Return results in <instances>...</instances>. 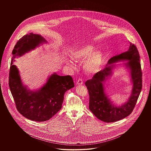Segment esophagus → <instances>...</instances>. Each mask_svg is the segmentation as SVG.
I'll use <instances>...</instances> for the list:
<instances>
[{"label": "esophagus", "mask_w": 151, "mask_h": 151, "mask_svg": "<svg viewBox=\"0 0 151 151\" xmlns=\"http://www.w3.org/2000/svg\"><path fill=\"white\" fill-rule=\"evenodd\" d=\"M77 84L78 85H82L83 84V81L81 79H80L79 78L78 80H77Z\"/></svg>", "instance_id": "1"}]
</instances>
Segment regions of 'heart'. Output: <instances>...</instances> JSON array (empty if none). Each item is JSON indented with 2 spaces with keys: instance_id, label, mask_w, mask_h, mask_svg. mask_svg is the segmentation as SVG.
I'll return each mask as SVG.
<instances>
[{
  "instance_id": "obj_1",
  "label": "heart",
  "mask_w": 151,
  "mask_h": 151,
  "mask_svg": "<svg viewBox=\"0 0 151 151\" xmlns=\"http://www.w3.org/2000/svg\"><path fill=\"white\" fill-rule=\"evenodd\" d=\"M95 47L92 45H86L79 47L72 52V58L76 60L86 59L84 67L88 72H94L100 67L102 55L100 51H95Z\"/></svg>"
}]
</instances>
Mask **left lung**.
I'll use <instances>...</instances> for the list:
<instances>
[{
	"instance_id": "1",
	"label": "left lung",
	"mask_w": 151,
	"mask_h": 151,
	"mask_svg": "<svg viewBox=\"0 0 151 151\" xmlns=\"http://www.w3.org/2000/svg\"><path fill=\"white\" fill-rule=\"evenodd\" d=\"M122 60H129L127 63L131 71L133 88L131 96L125 104L121 106L113 105L104 92L103 81L111 73V67H106L97 72L92 79L87 80L85 85L89 95V108L98 119L103 122H114L129 116L135 108L142 88V72L140 55L136 46L130 43L129 49L119 55L111 58L108 65Z\"/></svg>"
}]
</instances>
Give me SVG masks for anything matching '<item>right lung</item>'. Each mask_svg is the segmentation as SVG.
<instances>
[{
    "mask_svg": "<svg viewBox=\"0 0 151 151\" xmlns=\"http://www.w3.org/2000/svg\"><path fill=\"white\" fill-rule=\"evenodd\" d=\"M45 42L42 36L32 33L22 37L12 50L9 72V86L17 110L24 117L36 122L47 121L57 114L62 108L65 92L75 86L71 76L55 73L38 91H30L22 85L19 70L13 65L14 59Z\"/></svg>",
    "mask_w": 151,
    "mask_h": 151,
    "instance_id": "add662e5",
    "label": "right lung"
}]
</instances>
